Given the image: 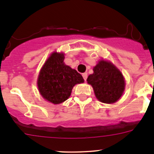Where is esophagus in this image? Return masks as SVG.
<instances>
[{
  "label": "esophagus",
  "instance_id": "esophagus-1",
  "mask_svg": "<svg viewBox=\"0 0 154 154\" xmlns=\"http://www.w3.org/2000/svg\"><path fill=\"white\" fill-rule=\"evenodd\" d=\"M82 76H83V79H84V80L86 81L87 80V77H88V74H87V73H83V74H82Z\"/></svg>",
  "mask_w": 154,
  "mask_h": 154
}]
</instances>
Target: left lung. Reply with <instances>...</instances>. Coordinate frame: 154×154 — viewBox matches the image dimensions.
<instances>
[{"label": "left lung", "mask_w": 154, "mask_h": 154, "mask_svg": "<svg viewBox=\"0 0 154 154\" xmlns=\"http://www.w3.org/2000/svg\"><path fill=\"white\" fill-rule=\"evenodd\" d=\"M94 73L87 78L94 88L96 97L105 103L117 101L123 94L125 82L123 75L114 65L101 60L93 68Z\"/></svg>", "instance_id": "obj_1"}]
</instances>
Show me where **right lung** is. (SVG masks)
<instances>
[{"label": "right lung", "mask_w": 154, "mask_h": 154, "mask_svg": "<svg viewBox=\"0 0 154 154\" xmlns=\"http://www.w3.org/2000/svg\"><path fill=\"white\" fill-rule=\"evenodd\" d=\"M64 59L63 54L53 53L40 71L37 81L42 96L54 104L67 100L74 85L84 82L81 74L65 65Z\"/></svg>", "instance_id": "obj_1"}]
</instances>
